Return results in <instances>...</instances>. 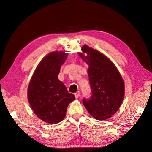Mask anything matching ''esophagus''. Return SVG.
<instances>
[{"label": "esophagus", "mask_w": 152, "mask_h": 152, "mask_svg": "<svg viewBox=\"0 0 152 152\" xmlns=\"http://www.w3.org/2000/svg\"><path fill=\"white\" fill-rule=\"evenodd\" d=\"M74 95H75V98H79V96H80V92H79V91L77 92V93H75L74 94Z\"/></svg>", "instance_id": "obj_1"}]
</instances>
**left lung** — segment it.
<instances>
[{"mask_svg": "<svg viewBox=\"0 0 152 152\" xmlns=\"http://www.w3.org/2000/svg\"><path fill=\"white\" fill-rule=\"evenodd\" d=\"M88 56L80 57L89 66V80L92 95L82 102L91 115L97 120L111 117L120 108L124 96L122 78L113 63L98 50L85 45L82 48Z\"/></svg>", "mask_w": 152, "mask_h": 152, "instance_id": "left-lung-1", "label": "left lung"}]
</instances>
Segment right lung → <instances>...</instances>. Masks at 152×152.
<instances>
[{
    "instance_id": "1",
    "label": "right lung",
    "mask_w": 152,
    "mask_h": 152,
    "mask_svg": "<svg viewBox=\"0 0 152 152\" xmlns=\"http://www.w3.org/2000/svg\"><path fill=\"white\" fill-rule=\"evenodd\" d=\"M67 54L53 52L40 62L28 89V99L32 110L41 120L53 124L63 120L68 104L75 99L58 75Z\"/></svg>"
}]
</instances>
